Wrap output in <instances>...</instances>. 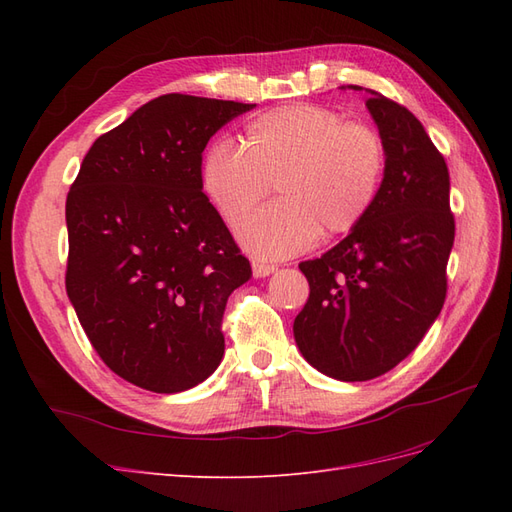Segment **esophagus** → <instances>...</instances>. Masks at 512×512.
Instances as JSON below:
<instances>
[{"instance_id":"1","label":"esophagus","mask_w":512,"mask_h":512,"mask_svg":"<svg viewBox=\"0 0 512 512\" xmlns=\"http://www.w3.org/2000/svg\"><path fill=\"white\" fill-rule=\"evenodd\" d=\"M277 267L275 265H269V262H262V260H252V271H254V277H267L275 271Z\"/></svg>"}]
</instances>
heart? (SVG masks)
I'll list each match as a JSON object with an SVG mask.
<instances>
[{
	"label": "heart",
	"instance_id": "heart-1",
	"mask_svg": "<svg viewBox=\"0 0 512 512\" xmlns=\"http://www.w3.org/2000/svg\"><path fill=\"white\" fill-rule=\"evenodd\" d=\"M386 166L376 128L320 104H284L247 123L239 145L213 141L200 162V185L235 228L273 183L277 200L239 228V241L258 258H286L318 235L333 239L359 226L382 192Z\"/></svg>",
	"mask_w": 512,
	"mask_h": 512
}]
</instances>
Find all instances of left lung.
<instances>
[{"mask_svg":"<svg viewBox=\"0 0 512 512\" xmlns=\"http://www.w3.org/2000/svg\"><path fill=\"white\" fill-rule=\"evenodd\" d=\"M365 104L389 153L382 192L344 241L301 262L309 299L292 327L305 361L344 382L378 378L418 346L455 241L448 168L423 123L378 91Z\"/></svg>","mask_w":512,"mask_h":512,"instance_id":"8db88e82","label":"left lung"}]
</instances>
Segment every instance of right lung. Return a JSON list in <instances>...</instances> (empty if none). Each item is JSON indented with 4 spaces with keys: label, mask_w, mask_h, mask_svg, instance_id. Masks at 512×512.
<instances>
[{
    "label": "right lung",
    "mask_w": 512,
    "mask_h": 512,
    "mask_svg": "<svg viewBox=\"0 0 512 512\" xmlns=\"http://www.w3.org/2000/svg\"><path fill=\"white\" fill-rule=\"evenodd\" d=\"M256 104L166 94L91 145L66 200V290L104 365L153 393L207 380L252 267L200 185L209 138Z\"/></svg>",
    "instance_id": "obj_1"
}]
</instances>
